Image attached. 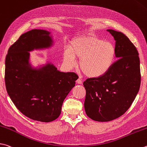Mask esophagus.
Returning <instances> with one entry per match:
<instances>
[{
	"label": "esophagus",
	"mask_w": 147,
	"mask_h": 147,
	"mask_svg": "<svg viewBox=\"0 0 147 147\" xmlns=\"http://www.w3.org/2000/svg\"><path fill=\"white\" fill-rule=\"evenodd\" d=\"M76 83H77V84H82V81L80 79H78V80H76Z\"/></svg>",
	"instance_id": "34e87169"
}]
</instances>
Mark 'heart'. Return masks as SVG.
Listing matches in <instances>:
<instances>
[{
	"mask_svg": "<svg viewBox=\"0 0 147 147\" xmlns=\"http://www.w3.org/2000/svg\"><path fill=\"white\" fill-rule=\"evenodd\" d=\"M115 56L113 44L89 34L74 38L69 49L63 50V60L68 68H73L76 65V58H80L79 67L83 73L89 78H97L108 73Z\"/></svg>",
	"mask_w": 147,
	"mask_h": 147,
	"instance_id": "1",
	"label": "heart"
}]
</instances>
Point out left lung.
Wrapping results in <instances>:
<instances>
[{
    "label": "left lung",
    "instance_id": "1",
    "mask_svg": "<svg viewBox=\"0 0 147 147\" xmlns=\"http://www.w3.org/2000/svg\"><path fill=\"white\" fill-rule=\"evenodd\" d=\"M107 31L116 41V57L119 59L105 75L84 82L85 113L101 122L122 116L132 105L141 84L140 58L134 45L121 32Z\"/></svg>",
    "mask_w": 147,
    "mask_h": 147
}]
</instances>
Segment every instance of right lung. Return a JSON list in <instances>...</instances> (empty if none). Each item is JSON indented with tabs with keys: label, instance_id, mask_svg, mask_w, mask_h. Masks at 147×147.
<instances>
[{
	"label": "right lung",
	"instance_id": "obj_1",
	"mask_svg": "<svg viewBox=\"0 0 147 147\" xmlns=\"http://www.w3.org/2000/svg\"><path fill=\"white\" fill-rule=\"evenodd\" d=\"M51 32L32 29L9 47L5 62V84L11 100L24 115L35 121L50 122L58 118L67 96L75 86L74 73H63L54 64L34 67L29 61L34 50L53 46Z\"/></svg>",
	"mask_w": 147,
	"mask_h": 147
}]
</instances>
